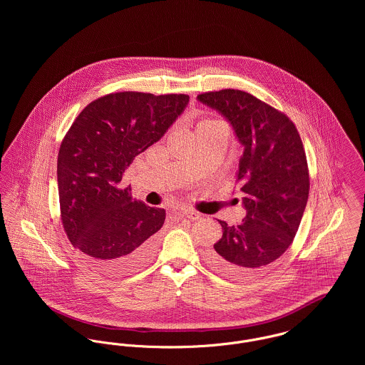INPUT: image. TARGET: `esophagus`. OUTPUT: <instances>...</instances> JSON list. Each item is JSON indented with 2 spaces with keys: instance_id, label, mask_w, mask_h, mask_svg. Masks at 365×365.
Segmentation results:
<instances>
[{
  "instance_id": "34e87169",
  "label": "esophagus",
  "mask_w": 365,
  "mask_h": 365,
  "mask_svg": "<svg viewBox=\"0 0 365 365\" xmlns=\"http://www.w3.org/2000/svg\"><path fill=\"white\" fill-rule=\"evenodd\" d=\"M182 215H184L185 217H188L190 220H198V219H201V213H198V212L194 210V209H182Z\"/></svg>"
}]
</instances>
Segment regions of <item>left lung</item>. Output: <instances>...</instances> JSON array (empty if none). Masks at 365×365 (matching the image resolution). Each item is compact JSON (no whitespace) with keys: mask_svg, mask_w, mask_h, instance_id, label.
<instances>
[{"mask_svg":"<svg viewBox=\"0 0 365 365\" xmlns=\"http://www.w3.org/2000/svg\"><path fill=\"white\" fill-rule=\"evenodd\" d=\"M197 100L219 112L245 148L236 184L246 216L220 220L223 235L207 255L219 271L245 278L279 259L292 243L308 204L309 173L295 125L249 93L220 90Z\"/></svg>","mask_w":365,"mask_h":365,"instance_id":"8db88e82","label":"left lung"}]
</instances>
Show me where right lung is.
I'll return each mask as SVG.
<instances>
[{
	"mask_svg": "<svg viewBox=\"0 0 365 365\" xmlns=\"http://www.w3.org/2000/svg\"><path fill=\"white\" fill-rule=\"evenodd\" d=\"M190 103L184 94L115 93L87 105L61 142L57 188L74 249L106 274L143 267L156 252L165 210L119 182L135 157L158 142Z\"/></svg>",
	"mask_w": 365,
	"mask_h": 365,
	"instance_id": "right-lung-1",
	"label": "right lung"
}]
</instances>
